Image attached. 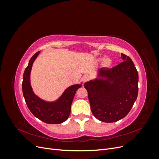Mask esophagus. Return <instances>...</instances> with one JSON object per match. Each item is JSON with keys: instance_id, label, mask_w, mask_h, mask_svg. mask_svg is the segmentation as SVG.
<instances>
[{"instance_id": "1", "label": "esophagus", "mask_w": 159, "mask_h": 159, "mask_svg": "<svg viewBox=\"0 0 159 159\" xmlns=\"http://www.w3.org/2000/svg\"><path fill=\"white\" fill-rule=\"evenodd\" d=\"M89 79H90V77L88 75H85L82 77V80L84 82H86V81H89Z\"/></svg>"}]
</instances>
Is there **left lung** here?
<instances>
[{
  "label": "left lung",
  "instance_id": "8db88e82",
  "mask_svg": "<svg viewBox=\"0 0 159 159\" xmlns=\"http://www.w3.org/2000/svg\"><path fill=\"white\" fill-rule=\"evenodd\" d=\"M111 69L100 68L98 77L84 84L91 111L95 118L113 123L124 118L133 106L138 95L139 75L130 57Z\"/></svg>",
  "mask_w": 159,
  "mask_h": 159
}]
</instances>
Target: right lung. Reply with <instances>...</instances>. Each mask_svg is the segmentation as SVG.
<instances>
[{"label":"right lung","mask_w":159,"mask_h":159,"mask_svg":"<svg viewBox=\"0 0 159 159\" xmlns=\"http://www.w3.org/2000/svg\"><path fill=\"white\" fill-rule=\"evenodd\" d=\"M40 52H36L31 57L24 72L22 85L23 95L28 109L36 117L46 123L60 124L68 119L74 95L78 89L81 88V84L70 86L54 102H47L40 98L33 91L30 84L32 67Z\"/></svg>","instance_id":"1"}]
</instances>
